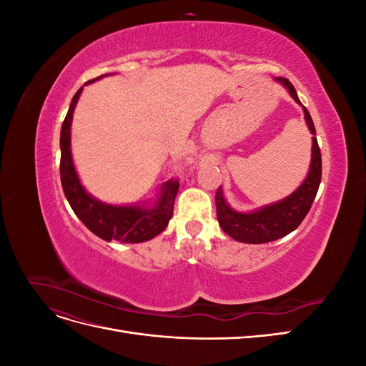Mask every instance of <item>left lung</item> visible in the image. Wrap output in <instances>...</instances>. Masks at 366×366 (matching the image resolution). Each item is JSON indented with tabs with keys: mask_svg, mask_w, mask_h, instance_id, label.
I'll return each mask as SVG.
<instances>
[{
	"mask_svg": "<svg viewBox=\"0 0 366 366\" xmlns=\"http://www.w3.org/2000/svg\"><path fill=\"white\" fill-rule=\"evenodd\" d=\"M276 82H280L293 101L301 105L304 109V119L307 127L312 132V160H310V168L305 180L299 184L296 191L280 202L272 204H265L258 209L249 210V212H239L226 202L223 189L221 186L215 194L217 204V217L218 223L229 237L239 242H247V244H262V242H270L289 235L308 214L310 207L313 204L315 197L317 194L320 184V175H322V159H320V151L316 140V129L312 120V116L307 112V108L301 104L297 97L295 86L289 79L284 77H276Z\"/></svg>",
	"mask_w": 366,
	"mask_h": 366,
	"instance_id": "8db88e82",
	"label": "left lung"
}]
</instances>
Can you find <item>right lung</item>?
Listing matches in <instances>:
<instances>
[{
    "label": "right lung",
    "mask_w": 366,
    "mask_h": 366,
    "mask_svg": "<svg viewBox=\"0 0 366 366\" xmlns=\"http://www.w3.org/2000/svg\"><path fill=\"white\" fill-rule=\"evenodd\" d=\"M105 76L108 74L99 76L84 85H90ZM82 90L84 86L73 96L61 128V183L64 194L77 218L99 238L129 244L152 239L169 223L175 195L179 192V182L163 183L151 204L145 202L142 204H109L88 194L76 172L71 156V120Z\"/></svg>",
    "instance_id": "add662e5"
}]
</instances>
